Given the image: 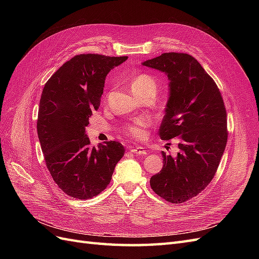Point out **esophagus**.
<instances>
[{"instance_id":"34e87169","label":"esophagus","mask_w":259,"mask_h":259,"mask_svg":"<svg viewBox=\"0 0 259 259\" xmlns=\"http://www.w3.org/2000/svg\"><path fill=\"white\" fill-rule=\"evenodd\" d=\"M131 151H132L133 153L139 154V155H146V154L148 153L146 149L143 148V147H132V148H131Z\"/></svg>"}]
</instances>
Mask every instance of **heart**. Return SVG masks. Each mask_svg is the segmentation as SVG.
Instances as JSON below:
<instances>
[{
    "label": "heart",
    "mask_w": 259,
    "mask_h": 259,
    "mask_svg": "<svg viewBox=\"0 0 259 259\" xmlns=\"http://www.w3.org/2000/svg\"><path fill=\"white\" fill-rule=\"evenodd\" d=\"M132 92L137 97L145 95H155L158 90V82L153 76L149 74H139L133 79L131 83ZM148 126V121L146 119H137L128 123L124 126L123 131L133 138H143L146 135L145 128Z\"/></svg>",
    "instance_id": "heart-1"
}]
</instances>
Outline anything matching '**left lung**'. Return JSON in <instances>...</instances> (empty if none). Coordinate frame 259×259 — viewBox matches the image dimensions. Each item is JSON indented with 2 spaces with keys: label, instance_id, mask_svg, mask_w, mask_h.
<instances>
[{
  "label": "left lung",
  "instance_id": "obj_1",
  "mask_svg": "<svg viewBox=\"0 0 259 259\" xmlns=\"http://www.w3.org/2000/svg\"><path fill=\"white\" fill-rule=\"evenodd\" d=\"M143 66L167 75L168 99L159 135L178 142L175 156L162 151L163 167L150 186L164 200L179 204L204 190L215 176L228 138L226 108L216 83L190 55L164 53Z\"/></svg>",
  "mask_w": 259,
  "mask_h": 259
}]
</instances>
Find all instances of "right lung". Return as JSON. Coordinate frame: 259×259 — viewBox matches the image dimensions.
Masks as SVG:
<instances>
[{
    "mask_svg": "<svg viewBox=\"0 0 259 259\" xmlns=\"http://www.w3.org/2000/svg\"><path fill=\"white\" fill-rule=\"evenodd\" d=\"M126 59L76 55L44 85L37 136L54 182L69 197L86 200L104 191L124 155L125 149L117 142L91 147L85 127L100 106L107 74Z\"/></svg>",
    "mask_w": 259,
    "mask_h": 259,
    "instance_id": "add662e5",
    "label": "right lung"
}]
</instances>
